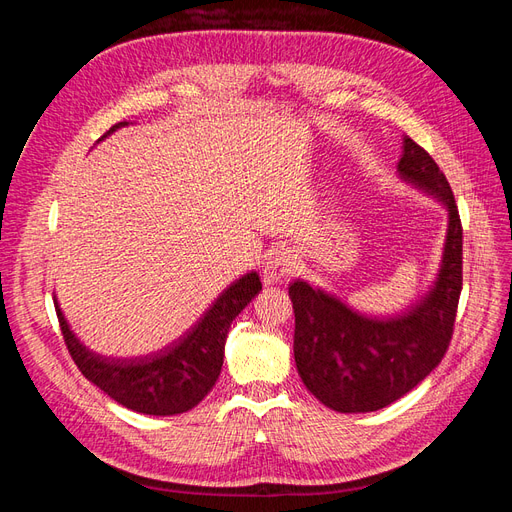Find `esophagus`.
Wrapping results in <instances>:
<instances>
[{
  "label": "esophagus",
  "instance_id": "obj_1",
  "mask_svg": "<svg viewBox=\"0 0 512 512\" xmlns=\"http://www.w3.org/2000/svg\"><path fill=\"white\" fill-rule=\"evenodd\" d=\"M297 267H299L297 254L290 252V250H275L269 256L267 265H265V271H262V273H265V282L267 284H280V282L288 280V277L294 271H297Z\"/></svg>",
  "mask_w": 512,
  "mask_h": 512
}]
</instances>
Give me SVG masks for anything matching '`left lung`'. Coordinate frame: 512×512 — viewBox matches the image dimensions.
<instances>
[{
    "mask_svg": "<svg viewBox=\"0 0 512 512\" xmlns=\"http://www.w3.org/2000/svg\"><path fill=\"white\" fill-rule=\"evenodd\" d=\"M401 181L446 209L436 280L425 297L395 316H369L333 292L294 280V363L320 404L335 412H376L410 393L438 367L453 335L461 294V222L446 177L412 138L397 164Z\"/></svg>",
    "mask_w": 512,
    "mask_h": 512,
    "instance_id": "1",
    "label": "left lung"
}]
</instances>
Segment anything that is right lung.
Wrapping results in <instances>:
<instances>
[{
	"mask_svg": "<svg viewBox=\"0 0 512 512\" xmlns=\"http://www.w3.org/2000/svg\"><path fill=\"white\" fill-rule=\"evenodd\" d=\"M126 126H130L128 121L117 123L100 141ZM260 290L256 271L241 275L179 342L138 359H111L89 350L70 329L57 299L55 309L72 359L89 382L123 408L151 416H173L198 406L213 389L222 371L230 324Z\"/></svg>",
	"mask_w": 512,
	"mask_h": 512,
	"instance_id": "1",
	"label": "right lung"
}]
</instances>
